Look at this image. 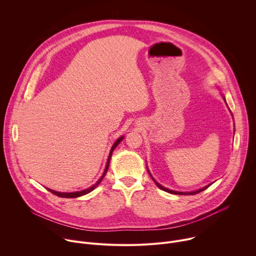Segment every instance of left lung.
Returning a JSON list of instances; mask_svg holds the SVG:
<instances>
[{
  "label": "left lung",
  "instance_id": "obj_1",
  "mask_svg": "<svg viewBox=\"0 0 256 256\" xmlns=\"http://www.w3.org/2000/svg\"><path fill=\"white\" fill-rule=\"evenodd\" d=\"M223 98H224V100H225V102H226V99H225V97L223 96ZM234 132H235V128H234ZM148 172H149V174H150V176L152 177V179L154 180V182L156 184V186L160 188V190H164V192H169V194H180V196H188V194H198V192H202V190H206L210 184H208V186H204V188H200V190H194V192H175V190H169V188H164V186H162L160 184H158V182L154 179V177L152 176V174L150 173V171H149V169H148Z\"/></svg>",
  "mask_w": 256,
  "mask_h": 256
}]
</instances>
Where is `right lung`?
I'll use <instances>...</instances> for the list:
<instances>
[{
	"label": "right lung",
	"mask_w": 256,
	"mask_h": 256,
	"mask_svg": "<svg viewBox=\"0 0 256 256\" xmlns=\"http://www.w3.org/2000/svg\"><path fill=\"white\" fill-rule=\"evenodd\" d=\"M124 136H120V138L114 142V144H112V149H110V152H109V156H108V158H107V162H106V166H105V169H104V171H103V174H102L101 177L98 179V181L96 182V184H93L91 188H86V190H80V192H60L52 190H50V188H48V190L52 194H56V196H60V198H79V196H85V194L91 192L93 190H95V188L99 186L101 180H102V179L104 178V176L106 175L107 170H108V167H109V162H110V158H112V152H114V149L118 147V144L124 140Z\"/></svg>",
	"instance_id": "add662e5"
}]
</instances>
